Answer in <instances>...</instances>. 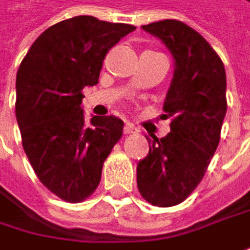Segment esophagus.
I'll list each match as a JSON object with an SVG mask.
<instances>
[{
	"label": "esophagus",
	"instance_id": "34e87169",
	"mask_svg": "<svg viewBox=\"0 0 250 250\" xmlns=\"http://www.w3.org/2000/svg\"><path fill=\"white\" fill-rule=\"evenodd\" d=\"M138 132H139V129H138L133 124H131V122H126V124H125V126H124V133L129 135V133H138Z\"/></svg>",
	"mask_w": 250,
	"mask_h": 250
}]
</instances>
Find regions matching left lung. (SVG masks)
Here are the masks:
<instances>
[{"instance_id": "left-lung-1", "label": "left lung", "mask_w": 250, "mask_h": 250, "mask_svg": "<svg viewBox=\"0 0 250 250\" xmlns=\"http://www.w3.org/2000/svg\"><path fill=\"white\" fill-rule=\"evenodd\" d=\"M174 59V74L162 118H170L165 138H147L149 153L139 160L136 181L156 207L183 203L200 184L219 144L227 114V76L222 60L206 39L176 19L144 25Z\"/></svg>"}]
</instances>
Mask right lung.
<instances>
[{"instance_id":"1","label":"right lung","mask_w":250,"mask_h":250,"mask_svg":"<svg viewBox=\"0 0 250 250\" xmlns=\"http://www.w3.org/2000/svg\"><path fill=\"white\" fill-rule=\"evenodd\" d=\"M136 29L94 17H74L47 28L17 73L22 146L36 176L57 197L80 203L101 180L103 165L122 136L114 115L84 121L82 90L98 83L108 50Z\"/></svg>"}]
</instances>
